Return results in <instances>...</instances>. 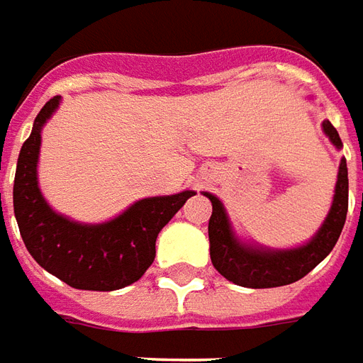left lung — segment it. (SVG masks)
I'll list each match as a JSON object with an SVG mask.
<instances>
[{"mask_svg": "<svg viewBox=\"0 0 363 363\" xmlns=\"http://www.w3.org/2000/svg\"><path fill=\"white\" fill-rule=\"evenodd\" d=\"M323 133L328 136L334 148H342L338 130L330 121H323ZM213 205L209 218V250L211 262L228 281L252 289H266L289 285L305 277L333 252L338 242L346 213H348V168L346 158H342L334 186L333 205L315 235L307 242L293 248H268L262 244H252L236 235L223 201L217 195L203 191Z\"/></svg>", "mask_w": 363, "mask_h": 363, "instance_id": "1", "label": "left lung"}]
</instances>
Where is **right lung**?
<instances>
[{"label":"right lung","instance_id":"obj_1","mask_svg":"<svg viewBox=\"0 0 363 363\" xmlns=\"http://www.w3.org/2000/svg\"><path fill=\"white\" fill-rule=\"evenodd\" d=\"M60 95L40 109L23 143L13 184V209L23 242L40 268L74 289L115 291L135 284L156 256V238L194 189L138 199L105 223H79L48 205L38 186L43 127Z\"/></svg>","mask_w":363,"mask_h":363}]
</instances>
